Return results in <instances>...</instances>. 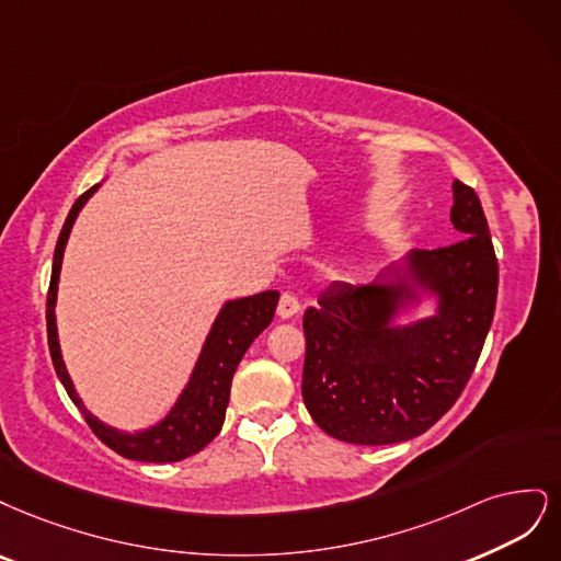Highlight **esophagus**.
Instances as JSON below:
<instances>
[{"label": "esophagus", "mask_w": 561, "mask_h": 561, "mask_svg": "<svg viewBox=\"0 0 561 561\" xmlns=\"http://www.w3.org/2000/svg\"><path fill=\"white\" fill-rule=\"evenodd\" d=\"M298 312H300V302L296 300V296L282 294L279 305H277V314H279L282 319H294Z\"/></svg>", "instance_id": "1"}]
</instances>
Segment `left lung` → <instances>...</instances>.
I'll list each match as a JSON object with an SVG mask.
<instances>
[{
	"instance_id": "obj_1",
	"label": "left lung",
	"mask_w": 561,
	"mask_h": 561,
	"mask_svg": "<svg viewBox=\"0 0 561 561\" xmlns=\"http://www.w3.org/2000/svg\"><path fill=\"white\" fill-rule=\"evenodd\" d=\"M449 221L455 244L408 251L373 282L333 284L305 312L302 401L329 436L417 438L463 391L494 319L499 265L480 197L457 179Z\"/></svg>"
}]
</instances>
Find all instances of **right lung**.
<instances>
[{
  "label": "right lung",
  "mask_w": 561,
  "mask_h": 561,
  "mask_svg": "<svg viewBox=\"0 0 561 561\" xmlns=\"http://www.w3.org/2000/svg\"><path fill=\"white\" fill-rule=\"evenodd\" d=\"M102 184L85 191L75 207L69 209L67 221L60 230V238L56 244V254H53V273H50V288L46 300V327H48V350L53 358V368H56L65 391L75 405L83 412L88 426L93 428L95 436L121 457L133 461H149V463H170L182 461L195 451H201L207 443L216 438L226 420V408L230 401V382L232 375L238 370L244 352L254 342L275 317L279 291H261L254 296L232 298L221 305L219 314L214 317L209 333L203 342L201 354H197L193 370L188 375V382L184 385L182 393L168 410V414L156 424L147 428H139L135 433L121 431L112 424L102 422L98 414L90 412L81 396L71 382L67 373L62 350H60V335H58V284H60V270L65 249L69 242L71 228H75L81 209L85 203L98 193Z\"/></svg>",
  "instance_id": "add662e5"
}]
</instances>
